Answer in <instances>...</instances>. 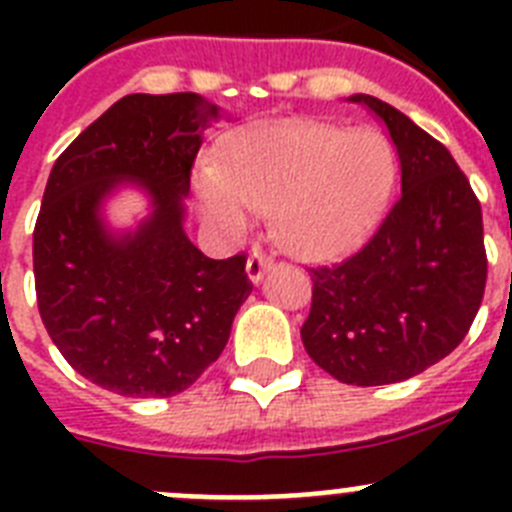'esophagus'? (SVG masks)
Listing matches in <instances>:
<instances>
[{"label":"esophagus","mask_w":512,"mask_h":512,"mask_svg":"<svg viewBox=\"0 0 512 512\" xmlns=\"http://www.w3.org/2000/svg\"><path fill=\"white\" fill-rule=\"evenodd\" d=\"M271 266V259L266 256L261 248H253L251 253H248V261H246V274L248 279H251L253 284H259L261 277H264V271Z\"/></svg>","instance_id":"esophagus-1"}]
</instances>
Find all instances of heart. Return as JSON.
<instances>
[{
	"mask_svg": "<svg viewBox=\"0 0 512 512\" xmlns=\"http://www.w3.org/2000/svg\"><path fill=\"white\" fill-rule=\"evenodd\" d=\"M395 182V153L379 133L292 125L248 135L228 166L200 174L202 207L243 228L253 212L277 210L284 246L325 259L359 241Z\"/></svg>",
	"mask_w": 512,
	"mask_h": 512,
	"instance_id": "obj_1",
	"label": "heart"
}]
</instances>
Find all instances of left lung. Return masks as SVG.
Wrapping results in <instances>:
<instances>
[{"label": "left lung", "mask_w": 512, "mask_h": 512, "mask_svg": "<svg viewBox=\"0 0 512 512\" xmlns=\"http://www.w3.org/2000/svg\"><path fill=\"white\" fill-rule=\"evenodd\" d=\"M387 125L402 192L366 243L310 269L302 343L338 382L395 384L449 356L472 328L487 282L482 207L449 148L408 115L354 94Z\"/></svg>", "instance_id": "left-lung-1"}]
</instances>
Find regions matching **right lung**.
<instances>
[{"label":"right lung","instance_id":"1","mask_svg":"<svg viewBox=\"0 0 512 512\" xmlns=\"http://www.w3.org/2000/svg\"><path fill=\"white\" fill-rule=\"evenodd\" d=\"M220 107L200 94H128L53 164L33 233L35 295L45 330L81 377L122 397H171L223 354L251 295L246 253L207 259L184 233L202 133ZM122 181L154 212L112 236L101 200Z\"/></svg>","mask_w":512,"mask_h":512}]
</instances>
